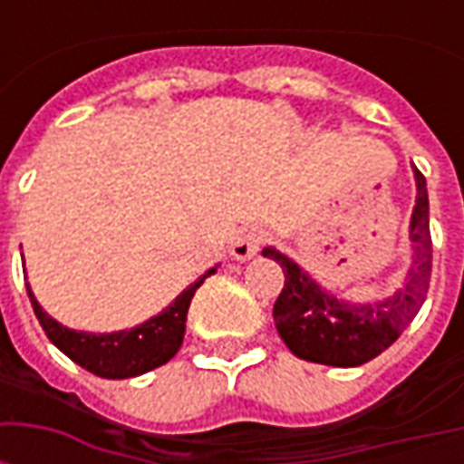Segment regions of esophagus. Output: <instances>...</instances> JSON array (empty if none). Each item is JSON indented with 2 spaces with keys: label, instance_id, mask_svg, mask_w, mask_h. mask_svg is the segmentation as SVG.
Wrapping results in <instances>:
<instances>
[{
  "label": "esophagus",
  "instance_id": "34e87169",
  "mask_svg": "<svg viewBox=\"0 0 464 464\" xmlns=\"http://www.w3.org/2000/svg\"><path fill=\"white\" fill-rule=\"evenodd\" d=\"M263 231L256 226H246L236 233V238L231 241V256L236 261H251L256 253L261 251Z\"/></svg>",
  "mask_w": 464,
  "mask_h": 464
}]
</instances>
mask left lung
Returning a JSON list of instances; mask_svg holds the SVG:
<instances>
[{
    "instance_id": "8db88e82",
    "label": "left lung",
    "mask_w": 464,
    "mask_h": 464,
    "mask_svg": "<svg viewBox=\"0 0 464 464\" xmlns=\"http://www.w3.org/2000/svg\"><path fill=\"white\" fill-rule=\"evenodd\" d=\"M415 173V208L410 216L412 261L402 288L370 303H350L328 293L311 273L273 246L263 248L283 268L285 285L273 305V318L283 343L295 358L333 368H355L398 341L425 301L432 271V238H430V203L425 176Z\"/></svg>"
}]
</instances>
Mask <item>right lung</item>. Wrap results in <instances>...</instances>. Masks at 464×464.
<instances>
[{
	"mask_svg": "<svg viewBox=\"0 0 464 464\" xmlns=\"http://www.w3.org/2000/svg\"><path fill=\"white\" fill-rule=\"evenodd\" d=\"M216 271H218V266L208 268L181 295H176V301L166 305L159 315H153L146 323H139L136 328L114 333L72 331V328L54 321L39 305L34 293H32V285H26V293H29L32 308H34L36 318L44 328L46 338L54 343L66 358H72L76 365H82L99 378L123 380L136 378V375L159 368L179 353L183 333H186V313L191 305L193 293L198 291L201 283Z\"/></svg>",
	"mask_w": 464,
	"mask_h": 464,
	"instance_id": "1",
	"label": "right lung"
}]
</instances>
